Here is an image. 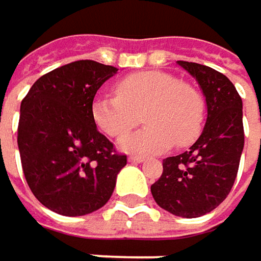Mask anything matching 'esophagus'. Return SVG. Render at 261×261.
Masks as SVG:
<instances>
[{"label": "esophagus", "mask_w": 261, "mask_h": 261, "mask_svg": "<svg viewBox=\"0 0 261 261\" xmlns=\"http://www.w3.org/2000/svg\"><path fill=\"white\" fill-rule=\"evenodd\" d=\"M128 161L130 163H142V161H145V158L143 156H139V155H130L128 156Z\"/></svg>", "instance_id": "34e87169"}]
</instances>
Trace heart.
<instances>
[{"mask_svg":"<svg viewBox=\"0 0 261 261\" xmlns=\"http://www.w3.org/2000/svg\"><path fill=\"white\" fill-rule=\"evenodd\" d=\"M116 94H98L91 105L95 125L110 137H118L140 122V112L148 122L143 128L121 139L127 151L161 152L191 145L200 134L204 101L197 89L163 71H139L122 77Z\"/></svg>","mask_w":261,"mask_h":261,"instance_id":"obj_1","label":"heart"}]
</instances>
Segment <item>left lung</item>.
<instances>
[{
    "label": "left lung",
    "mask_w": 261,
    "mask_h": 261,
    "mask_svg": "<svg viewBox=\"0 0 261 261\" xmlns=\"http://www.w3.org/2000/svg\"><path fill=\"white\" fill-rule=\"evenodd\" d=\"M200 85L207 118L196 143L163 160V175L151 185L156 204L182 218L214 211L228 196L244 149L242 98L223 73L196 62L178 61Z\"/></svg>",
    "instance_id": "left-lung-1"
}]
</instances>
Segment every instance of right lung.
Wrapping results in <instances>:
<instances>
[{"mask_svg": "<svg viewBox=\"0 0 261 261\" xmlns=\"http://www.w3.org/2000/svg\"><path fill=\"white\" fill-rule=\"evenodd\" d=\"M118 68L74 61L37 81L20 105L17 146L25 179L43 206L81 217L106 204L127 155L97 130L91 105Z\"/></svg>", "mask_w": 261, "mask_h": 261, "instance_id": "1", "label": "right lung"}]
</instances>
